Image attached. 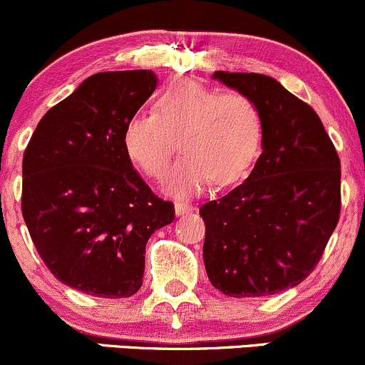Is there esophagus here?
I'll return each mask as SVG.
<instances>
[{
  "instance_id": "obj_1",
  "label": "esophagus",
  "mask_w": 365,
  "mask_h": 365,
  "mask_svg": "<svg viewBox=\"0 0 365 365\" xmlns=\"http://www.w3.org/2000/svg\"><path fill=\"white\" fill-rule=\"evenodd\" d=\"M174 209H175V214H178V215H184V214L193 212L195 207L191 205L190 202H175Z\"/></svg>"
}]
</instances>
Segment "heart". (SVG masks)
<instances>
[{
    "label": "heart",
    "instance_id": "b5f03b06",
    "mask_svg": "<svg viewBox=\"0 0 365 365\" xmlns=\"http://www.w3.org/2000/svg\"><path fill=\"white\" fill-rule=\"evenodd\" d=\"M174 139H179L182 156L167 179L168 193L191 197L212 181L230 186L242 181L259 156L261 111L245 93L175 81L156 97L155 115L128 118L123 148L144 174L162 179Z\"/></svg>",
    "mask_w": 365,
    "mask_h": 365
}]
</instances>
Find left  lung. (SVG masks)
Here are the masks:
<instances>
[{"mask_svg": "<svg viewBox=\"0 0 365 365\" xmlns=\"http://www.w3.org/2000/svg\"><path fill=\"white\" fill-rule=\"evenodd\" d=\"M262 116L261 155L249 178L200 209L210 284L231 297L273 296L307 278L341 209V165L319 115L272 76L215 71Z\"/></svg>", "mask_w": 365, "mask_h": 365, "instance_id": "left-lung-1", "label": "left lung"}]
</instances>
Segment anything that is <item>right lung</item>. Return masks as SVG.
I'll return each instance as SVG.
<instances>
[{"label":"right lung","instance_id":"add662e5","mask_svg":"<svg viewBox=\"0 0 365 365\" xmlns=\"http://www.w3.org/2000/svg\"><path fill=\"white\" fill-rule=\"evenodd\" d=\"M148 69L87 78L45 113L22 162V215L46 268L97 297L143 285L146 244L174 221L123 148L128 118L155 92Z\"/></svg>","mask_w":365,"mask_h":365}]
</instances>
